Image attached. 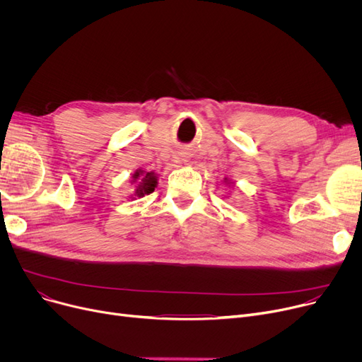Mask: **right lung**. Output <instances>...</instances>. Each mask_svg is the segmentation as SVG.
I'll list each match as a JSON object with an SVG mask.
<instances>
[{"instance_id":"add662e5","label":"right lung","mask_w":362,"mask_h":362,"mask_svg":"<svg viewBox=\"0 0 362 362\" xmlns=\"http://www.w3.org/2000/svg\"><path fill=\"white\" fill-rule=\"evenodd\" d=\"M139 180V185L136 186V191H135V195L136 197H145V195H149L154 192V189L157 186V176L152 173H144L142 170H138L135 175H133V182Z\"/></svg>"}]
</instances>
